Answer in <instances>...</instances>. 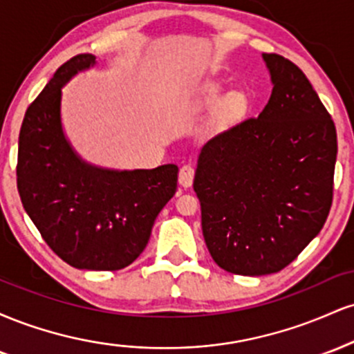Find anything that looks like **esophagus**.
<instances>
[{
	"label": "esophagus",
	"mask_w": 354,
	"mask_h": 354,
	"mask_svg": "<svg viewBox=\"0 0 354 354\" xmlns=\"http://www.w3.org/2000/svg\"><path fill=\"white\" fill-rule=\"evenodd\" d=\"M193 178H194V168L191 165H185L181 166L180 169V176H178V181L183 188H189L193 185Z\"/></svg>",
	"instance_id": "esophagus-1"
}]
</instances>
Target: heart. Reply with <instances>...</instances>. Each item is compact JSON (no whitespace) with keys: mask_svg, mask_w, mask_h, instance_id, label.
<instances>
[{"mask_svg":"<svg viewBox=\"0 0 354 354\" xmlns=\"http://www.w3.org/2000/svg\"><path fill=\"white\" fill-rule=\"evenodd\" d=\"M194 103L198 108H213L214 111V124L218 128H226L234 123L245 120L248 113L251 111V98L243 89H231L225 95V86L214 81L201 84L198 88Z\"/></svg>","mask_w":354,"mask_h":354,"instance_id":"1","label":"heart"}]
</instances>
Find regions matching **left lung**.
Returning <instances> with one entry per match:
<instances>
[{
    "mask_svg": "<svg viewBox=\"0 0 354 354\" xmlns=\"http://www.w3.org/2000/svg\"><path fill=\"white\" fill-rule=\"evenodd\" d=\"M263 61L270 101L206 141L193 181L211 258L243 276L283 270L319 233L338 153L335 123L304 73L273 53Z\"/></svg>",
    "mask_w": 354,
    "mask_h": 354,
    "instance_id": "8db88e82",
    "label": "left lung"
}]
</instances>
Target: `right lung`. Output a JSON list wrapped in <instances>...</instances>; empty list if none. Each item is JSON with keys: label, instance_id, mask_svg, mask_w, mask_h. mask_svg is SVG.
I'll use <instances>...</instances> for the list:
<instances>
[{"label": "right lung", "instance_id": "obj_1", "mask_svg": "<svg viewBox=\"0 0 354 354\" xmlns=\"http://www.w3.org/2000/svg\"><path fill=\"white\" fill-rule=\"evenodd\" d=\"M96 56L58 68L24 115L18 191L48 246L78 270H123L143 253L154 219L176 193L178 166L115 169L83 160L63 128V88Z\"/></svg>", "mask_w": 354, "mask_h": 354}]
</instances>
